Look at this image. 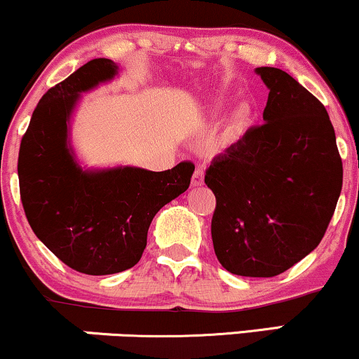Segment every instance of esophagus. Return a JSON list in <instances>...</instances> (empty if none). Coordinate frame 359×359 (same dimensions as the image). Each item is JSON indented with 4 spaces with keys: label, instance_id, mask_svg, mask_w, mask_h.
<instances>
[{
    "label": "esophagus",
    "instance_id": "obj_1",
    "mask_svg": "<svg viewBox=\"0 0 359 359\" xmlns=\"http://www.w3.org/2000/svg\"><path fill=\"white\" fill-rule=\"evenodd\" d=\"M203 184H204V170L203 167H197L192 175V187H199V185Z\"/></svg>",
    "mask_w": 359,
    "mask_h": 359
}]
</instances>
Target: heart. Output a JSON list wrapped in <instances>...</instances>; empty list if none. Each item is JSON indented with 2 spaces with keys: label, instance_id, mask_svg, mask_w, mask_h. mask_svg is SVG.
Wrapping results in <instances>:
<instances>
[{
  "label": "heart",
  "instance_id": "obj_1",
  "mask_svg": "<svg viewBox=\"0 0 359 359\" xmlns=\"http://www.w3.org/2000/svg\"><path fill=\"white\" fill-rule=\"evenodd\" d=\"M250 121H251V111L246 104H241L240 108L234 111L231 118V131L233 133H240V131H243L250 125Z\"/></svg>",
  "mask_w": 359,
  "mask_h": 359
}]
</instances>
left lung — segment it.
<instances>
[{
  "mask_svg": "<svg viewBox=\"0 0 359 359\" xmlns=\"http://www.w3.org/2000/svg\"><path fill=\"white\" fill-rule=\"evenodd\" d=\"M269 101L265 123L217 155L204 182L216 196V257L241 277H275L324 238L334 214L343 162L327 111L287 72L258 67Z\"/></svg>",
  "mask_w": 359,
  "mask_h": 359,
  "instance_id": "obj_1",
  "label": "left lung"
}]
</instances>
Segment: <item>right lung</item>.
<instances>
[{
  "mask_svg": "<svg viewBox=\"0 0 359 359\" xmlns=\"http://www.w3.org/2000/svg\"><path fill=\"white\" fill-rule=\"evenodd\" d=\"M116 65L93 59L40 100L20 143V197L28 224L60 262L86 275L135 266L151 219L185 192L194 163L163 172L137 167L88 172L67 147V121L77 96L111 79Z\"/></svg>",
  "mask_w": 359,
  "mask_h": 359,
  "instance_id": "obj_1",
  "label": "right lung"
}]
</instances>
